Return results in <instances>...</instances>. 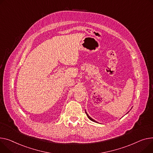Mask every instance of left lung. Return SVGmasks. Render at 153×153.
Wrapping results in <instances>:
<instances>
[{
	"mask_svg": "<svg viewBox=\"0 0 153 153\" xmlns=\"http://www.w3.org/2000/svg\"><path fill=\"white\" fill-rule=\"evenodd\" d=\"M85 113H86V114H87V117H88V119H90V120H91V121H93V122H95V123H98V122H97V121H96V120H94V119H92V118H91V117H90V116H88V114H87V112H86V111H85Z\"/></svg>",
	"mask_w": 153,
	"mask_h": 153,
	"instance_id": "obj_1",
	"label": "left lung"
}]
</instances>
